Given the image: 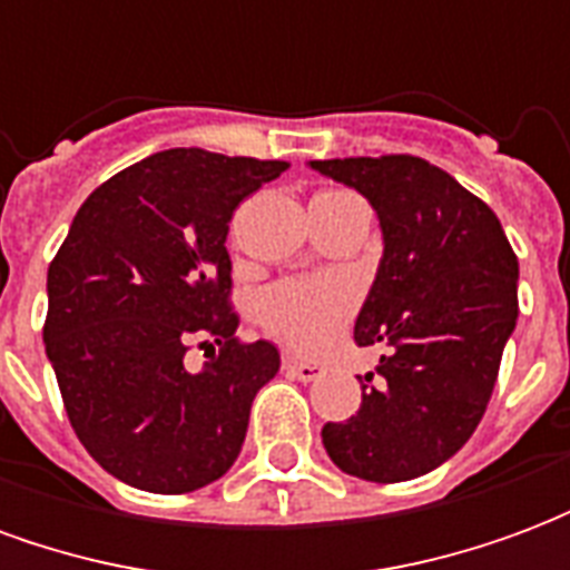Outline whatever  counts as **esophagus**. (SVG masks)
Returning a JSON list of instances; mask_svg holds the SVG:
<instances>
[{"label": "esophagus", "mask_w": 570, "mask_h": 570, "mask_svg": "<svg viewBox=\"0 0 570 570\" xmlns=\"http://www.w3.org/2000/svg\"><path fill=\"white\" fill-rule=\"evenodd\" d=\"M284 370L289 379L296 382H314L317 375L323 372L321 363H311V360H298V357H284Z\"/></svg>", "instance_id": "obj_1"}]
</instances>
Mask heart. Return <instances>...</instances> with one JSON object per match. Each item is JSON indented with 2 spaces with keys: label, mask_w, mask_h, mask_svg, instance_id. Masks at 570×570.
I'll list each match as a JSON object with an SVG mask.
<instances>
[{
  "label": "heart",
  "mask_w": 570,
  "mask_h": 570,
  "mask_svg": "<svg viewBox=\"0 0 570 570\" xmlns=\"http://www.w3.org/2000/svg\"><path fill=\"white\" fill-rule=\"evenodd\" d=\"M357 305L354 286L335 274L293 277L259 302L262 326L298 354H321L345 330Z\"/></svg>",
  "instance_id": "1"
}]
</instances>
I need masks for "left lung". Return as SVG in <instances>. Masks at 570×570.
Here are the masks:
<instances>
[{"label":"left lung","instance_id":"1","mask_svg":"<svg viewBox=\"0 0 570 570\" xmlns=\"http://www.w3.org/2000/svg\"><path fill=\"white\" fill-rule=\"evenodd\" d=\"M311 167L357 188L379 213L384 256L354 338L391 345L366 375L357 415L323 424V445L338 470L366 482L424 476L485 415L519 317V259L489 204L424 158Z\"/></svg>","mask_w":570,"mask_h":570}]
</instances>
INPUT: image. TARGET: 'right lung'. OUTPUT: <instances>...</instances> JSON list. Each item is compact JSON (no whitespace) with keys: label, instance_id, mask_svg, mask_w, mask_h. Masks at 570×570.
Wrapping results in <instances>:
<instances>
[{"label":"right lung","instance_id":"right-lung-1","mask_svg":"<svg viewBox=\"0 0 570 570\" xmlns=\"http://www.w3.org/2000/svg\"><path fill=\"white\" fill-rule=\"evenodd\" d=\"M286 167L155 151L94 188L48 265L45 354L69 424L134 489H204L240 454L281 354L235 335L225 237L237 204ZM191 344L212 351L200 373L181 363Z\"/></svg>","mask_w":570,"mask_h":570}]
</instances>
